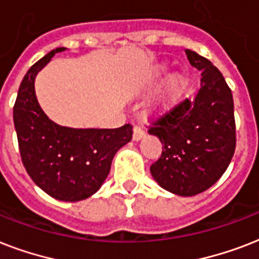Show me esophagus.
<instances>
[{
  "label": "esophagus",
  "instance_id": "34e87169",
  "mask_svg": "<svg viewBox=\"0 0 259 259\" xmlns=\"http://www.w3.org/2000/svg\"><path fill=\"white\" fill-rule=\"evenodd\" d=\"M144 137H145V132H144L140 126H134V129H133L134 141H140V140H142Z\"/></svg>",
  "mask_w": 259,
  "mask_h": 259
}]
</instances>
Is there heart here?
Segmentation results:
<instances>
[{
  "mask_svg": "<svg viewBox=\"0 0 259 259\" xmlns=\"http://www.w3.org/2000/svg\"><path fill=\"white\" fill-rule=\"evenodd\" d=\"M168 67L166 64H160L154 68L153 74H152V83H156L158 80H161L165 76ZM187 79L181 74L172 75L165 84L162 86L161 91L158 93L152 105H150V114L154 117H162L166 113H169L170 110L175 107L177 101L183 97V94L187 90Z\"/></svg>",
  "mask_w": 259,
  "mask_h": 259,
  "instance_id": "heart-1",
  "label": "heart"
}]
</instances>
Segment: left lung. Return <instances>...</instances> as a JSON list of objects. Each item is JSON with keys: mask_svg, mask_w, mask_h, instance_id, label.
<instances>
[{"mask_svg": "<svg viewBox=\"0 0 259 259\" xmlns=\"http://www.w3.org/2000/svg\"><path fill=\"white\" fill-rule=\"evenodd\" d=\"M191 66L201 71L200 89L153 122L149 134L162 153L150 173L161 188L179 196L204 192L226 172L235 152L231 90L208 59L185 50Z\"/></svg>", "mask_w": 259, "mask_h": 259, "instance_id": "8db88e82", "label": "left lung"}]
</instances>
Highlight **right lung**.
Returning <instances> with one entry per match:
<instances>
[{
  "mask_svg": "<svg viewBox=\"0 0 259 259\" xmlns=\"http://www.w3.org/2000/svg\"><path fill=\"white\" fill-rule=\"evenodd\" d=\"M64 50H52L28 70L18 89L13 121L22 164L34 184L58 200L79 201L101 188L118 149L132 140L133 126L74 129L47 117L36 98L34 79Z\"/></svg>",
  "mask_w": 259,
  "mask_h": 259,
  "instance_id": "1",
  "label": "right lung"
}]
</instances>
